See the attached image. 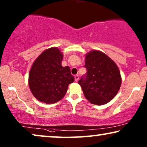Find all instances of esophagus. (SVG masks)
<instances>
[{
  "instance_id": "obj_1",
  "label": "esophagus",
  "mask_w": 147,
  "mask_h": 147,
  "mask_svg": "<svg viewBox=\"0 0 147 147\" xmlns=\"http://www.w3.org/2000/svg\"><path fill=\"white\" fill-rule=\"evenodd\" d=\"M79 75H75V81H78V80H79Z\"/></svg>"
}]
</instances>
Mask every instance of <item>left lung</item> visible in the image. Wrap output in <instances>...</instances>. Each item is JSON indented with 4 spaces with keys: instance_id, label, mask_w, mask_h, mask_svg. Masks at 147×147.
<instances>
[{
    "instance_id": "8db88e82",
    "label": "left lung",
    "mask_w": 147,
    "mask_h": 147,
    "mask_svg": "<svg viewBox=\"0 0 147 147\" xmlns=\"http://www.w3.org/2000/svg\"><path fill=\"white\" fill-rule=\"evenodd\" d=\"M84 67L87 72L79 84L83 94L92 104L105 105L116 96L121 84L119 70L107 55L92 51L85 55Z\"/></svg>"
}]
</instances>
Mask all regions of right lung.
<instances>
[{"mask_svg": "<svg viewBox=\"0 0 147 147\" xmlns=\"http://www.w3.org/2000/svg\"><path fill=\"white\" fill-rule=\"evenodd\" d=\"M62 59L60 50L52 47L42 52L33 63L29 73V87L39 101L57 102L65 96L68 85L75 81L70 68L61 65Z\"/></svg>", "mask_w": 147, "mask_h": 147, "instance_id": "obj_1", "label": "right lung"}]
</instances>
